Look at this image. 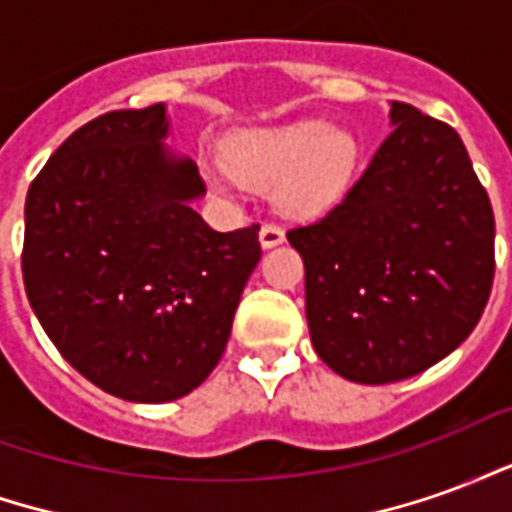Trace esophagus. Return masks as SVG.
<instances>
[{
    "instance_id": "1",
    "label": "esophagus",
    "mask_w": 512,
    "mask_h": 512,
    "mask_svg": "<svg viewBox=\"0 0 512 512\" xmlns=\"http://www.w3.org/2000/svg\"><path fill=\"white\" fill-rule=\"evenodd\" d=\"M285 241V230H282V224L277 222H266L260 227V244L271 249V246H279Z\"/></svg>"
}]
</instances>
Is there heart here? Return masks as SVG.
Here are the masks:
<instances>
[{"label": "heart", "mask_w": 512, "mask_h": 512, "mask_svg": "<svg viewBox=\"0 0 512 512\" xmlns=\"http://www.w3.org/2000/svg\"><path fill=\"white\" fill-rule=\"evenodd\" d=\"M227 167L257 186H274L293 213H323L348 189L356 167V142L326 120H301L290 126L241 136Z\"/></svg>", "instance_id": "obj_1"}]
</instances>
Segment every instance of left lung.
<instances>
[{"label":"left lung","mask_w":512,"mask_h":512,"mask_svg":"<svg viewBox=\"0 0 512 512\" xmlns=\"http://www.w3.org/2000/svg\"><path fill=\"white\" fill-rule=\"evenodd\" d=\"M362 178L288 233L304 260L315 351L356 384H392L452 354L494 285V211L452 126L392 101Z\"/></svg>","instance_id":"8db88e82"}]
</instances>
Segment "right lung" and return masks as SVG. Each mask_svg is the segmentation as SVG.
Listing matches in <instances>:
<instances>
[{"label":"right lung","mask_w":512,"mask_h":512,"mask_svg":"<svg viewBox=\"0 0 512 512\" xmlns=\"http://www.w3.org/2000/svg\"><path fill=\"white\" fill-rule=\"evenodd\" d=\"M167 109L73 131L32 180L21 271L43 332L87 381L134 403L189 395L219 365L260 224L216 233L205 180L164 147Z\"/></svg>","instance_id":"1"}]
</instances>
